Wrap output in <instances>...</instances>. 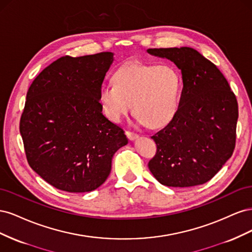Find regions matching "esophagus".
I'll list each match as a JSON object with an SVG mask.
<instances>
[{"label": "esophagus", "instance_id": "1", "mask_svg": "<svg viewBox=\"0 0 252 252\" xmlns=\"http://www.w3.org/2000/svg\"><path fill=\"white\" fill-rule=\"evenodd\" d=\"M126 135H127V138L130 140V141H134V140H136V139L139 138V134L130 132V131H126Z\"/></svg>", "mask_w": 252, "mask_h": 252}]
</instances>
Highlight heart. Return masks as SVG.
<instances>
[{"mask_svg":"<svg viewBox=\"0 0 252 252\" xmlns=\"http://www.w3.org/2000/svg\"><path fill=\"white\" fill-rule=\"evenodd\" d=\"M182 79L169 65L128 63L114 74V84H105L100 90L104 113L120 123L133 111L142 124L162 128L174 119L179 109Z\"/></svg>","mask_w":252,"mask_h":252,"instance_id":"b5f03b06","label":"heart"}]
</instances>
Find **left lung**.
<instances>
[{
    "instance_id": "8db88e82",
    "label": "left lung",
    "mask_w": 252,
    "mask_h": 252,
    "mask_svg": "<svg viewBox=\"0 0 252 252\" xmlns=\"http://www.w3.org/2000/svg\"><path fill=\"white\" fill-rule=\"evenodd\" d=\"M181 70L183 90L174 119L151 136L158 146L149 170L162 185L190 187L211 180L235 145L238 102L218 67L190 47L149 48Z\"/></svg>"
}]
</instances>
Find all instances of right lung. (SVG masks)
<instances>
[{"label": "right lung", "instance_id": "1", "mask_svg": "<svg viewBox=\"0 0 252 252\" xmlns=\"http://www.w3.org/2000/svg\"><path fill=\"white\" fill-rule=\"evenodd\" d=\"M113 52L51 63L30 85L20 132L30 167L53 187L88 192L108 178L114 154L128 144L104 117L100 90Z\"/></svg>", "mask_w": 252, "mask_h": 252}]
</instances>
